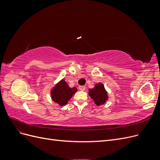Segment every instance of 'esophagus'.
<instances>
[{
	"instance_id": "34e87169",
	"label": "esophagus",
	"mask_w": 160,
	"mask_h": 160,
	"mask_svg": "<svg viewBox=\"0 0 160 160\" xmlns=\"http://www.w3.org/2000/svg\"><path fill=\"white\" fill-rule=\"evenodd\" d=\"M85 86H79V89L81 90V91H85Z\"/></svg>"
}]
</instances>
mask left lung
Instances as JSON below:
<instances>
[{
    "label": "left lung",
    "instance_id": "1",
    "mask_svg": "<svg viewBox=\"0 0 160 160\" xmlns=\"http://www.w3.org/2000/svg\"><path fill=\"white\" fill-rule=\"evenodd\" d=\"M89 95L98 105L105 103L108 99L107 92L104 88L103 85L101 83L95 85L93 89H89Z\"/></svg>",
    "mask_w": 160,
    "mask_h": 160
}]
</instances>
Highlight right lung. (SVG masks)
<instances>
[{"instance_id": "1", "label": "right lung", "mask_w": 160, "mask_h": 160, "mask_svg": "<svg viewBox=\"0 0 160 160\" xmlns=\"http://www.w3.org/2000/svg\"><path fill=\"white\" fill-rule=\"evenodd\" d=\"M77 91L76 88H70L68 84L62 79L51 91L52 99L60 105H65Z\"/></svg>"}]
</instances>
